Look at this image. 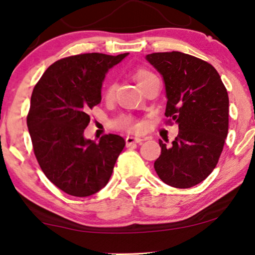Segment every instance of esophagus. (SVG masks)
Wrapping results in <instances>:
<instances>
[{
  "mask_svg": "<svg viewBox=\"0 0 255 255\" xmlns=\"http://www.w3.org/2000/svg\"><path fill=\"white\" fill-rule=\"evenodd\" d=\"M125 141H127V146L133 145V144H140L142 141L141 138H138V137H133V135H128L127 138H125Z\"/></svg>",
  "mask_w": 255,
  "mask_h": 255,
  "instance_id": "esophagus-1",
  "label": "esophagus"
}]
</instances>
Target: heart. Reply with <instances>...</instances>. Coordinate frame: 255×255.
I'll use <instances>...</instances> for the list:
<instances>
[{
    "label": "heart",
    "instance_id": "b5f03b06",
    "mask_svg": "<svg viewBox=\"0 0 255 255\" xmlns=\"http://www.w3.org/2000/svg\"><path fill=\"white\" fill-rule=\"evenodd\" d=\"M152 75H154V74L151 72L146 71V69H139V71L135 72L134 78H135V81L138 82L139 87H141L142 85H144V82L146 81V80H147L148 78H151ZM115 88H116V85H115V83H111V85L108 87L107 95L108 96L113 95L115 92ZM115 125H116L117 128H125V130H128V131H135L139 128V124L134 121V118H132L131 116L120 117L116 122H115Z\"/></svg>",
    "mask_w": 255,
    "mask_h": 255
}]
</instances>
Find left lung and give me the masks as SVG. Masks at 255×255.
<instances>
[{
    "label": "left lung",
    "mask_w": 255,
    "mask_h": 255,
    "mask_svg": "<svg viewBox=\"0 0 255 255\" xmlns=\"http://www.w3.org/2000/svg\"><path fill=\"white\" fill-rule=\"evenodd\" d=\"M146 60L161 74L166 89V117L179 125L172 145L159 140L154 162L168 186L190 188L217 165L229 130V95L214 66L181 52H160Z\"/></svg>",
    "instance_id": "8db88e82"
}]
</instances>
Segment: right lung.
<instances>
[{
    "label": "right lung",
    "instance_id": "add662e5",
    "mask_svg": "<svg viewBox=\"0 0 255 255\" xmlns=\"http://www.w3.org/2000/svg\"><path fill=\"white\" fill-rule=\"evenodd\" d=\"M128 53H86L51 65L34 86L26 123L33 152L48 180L66 194L87 197L106 187L125 146L121 135L99 142L83 135L89 110L102 100L106 74Z\"/></svg>",
    "mask_w": 255,
    "mask_h": 255
}]
</instances>
